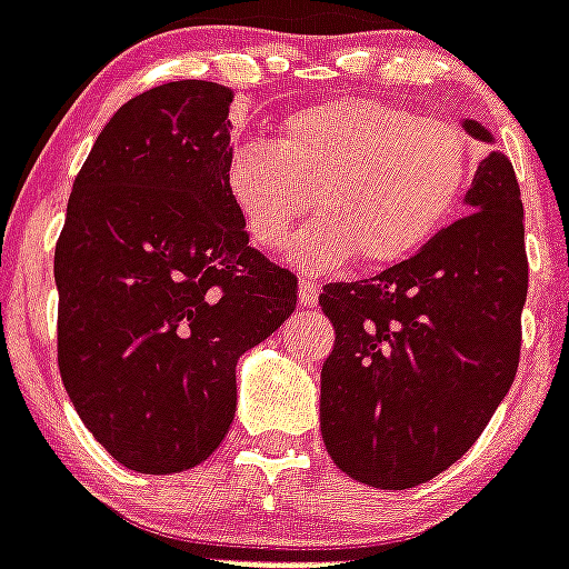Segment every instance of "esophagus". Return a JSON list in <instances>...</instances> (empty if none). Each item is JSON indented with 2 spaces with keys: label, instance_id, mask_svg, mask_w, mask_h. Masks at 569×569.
<instances>
[{
  "label": "esophagus",
  "instance_id": "34e87169",
  "mask_svg": "<svg viewBox=\"0 0 569 569\" xmlns=\"http://www.w3.org/2000/svg\"><path fill=\"white\" fill-rule=\"evenodd\" d=\"M300 307H316L318 303V289L312 280H300Z\"/></svg>",
  "mask_w": 569,
  "mask_h": 569
}]
</instances>
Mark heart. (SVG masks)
I'll return each mask as SVG.
<instances>
[{
    "label": "heart",
    "instance_id": "1",
    "mask_svg": "<svg viewBox=\"0 0 569 569\" xmlns=\"http://www.w3.org/2000/svg\"><path fill=\"white\" fill-rule=\"evenodd\" d=\"M477 172L461 128L377 99H332L295 110L274 142L239 140L224 160V192L260 248H283L292 228L318 216L289 260L336 271L359 253L386 269L418 253L459 212Z\"/></svg>",
    "mask_w": 569,
    "mask_h": 569
}]
</instances>
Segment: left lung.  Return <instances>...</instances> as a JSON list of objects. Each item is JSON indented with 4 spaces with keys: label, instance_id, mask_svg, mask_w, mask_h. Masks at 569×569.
Returning <instances> with one entry per match:
<instances>
[{
    "label": "left lung",
    "instance_id": "8db88e82",
    "mask_svg": "<svg viewBox=\"0 0 569 569\" xmlns=\"http://www.w3.org/2000/svg\"><path fill=\"white\" fill-rule=\"evenodd\" d=\"M473 140L493 137L465 119ZM468 216L415 257L318 298L336 327L321 368V436L357 482L406 491L459 461L509 395L529 289L515 166L491 151Z\"/></svg>",
    "mask_w": 569,
    "mask_h": 569
}]
</instances>
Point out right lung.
<instances>
[{"label": "right lung", "mask_w": 569, "mask_h": 569, "mask_svg": "<svg viewBox=\"0 0 569 569\" xmlns=\"http://www.w3.org/2000/svg\"><path fill=\"white\" fill-rule=\"evenodd\" d=\"M230 101V87L172 81L122 104L54 248L60 380L137 473L216 452L237 415V359L298 303V277L248 244L224 192Z\"/></svg>", "instance_id": "obj_1"}]
</instances>
